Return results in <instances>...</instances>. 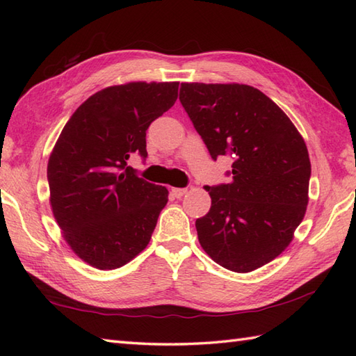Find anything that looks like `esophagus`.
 <instances>
[{
	"mask_svg": "<svg viewBox=\"0 0 356 356\" xmlns=\"http://www.w3.org/2000/svg\"><path fill=\"white\" fill-rule=\"evenodd\" d=\"M186 194V188H171V195L174 199H180Z\"/></svg>",
	"mask_w": 356,
	"mask_h": 356,
	"instance_id": "34e87169",
	"label": "esophagus"
}]
</instances>
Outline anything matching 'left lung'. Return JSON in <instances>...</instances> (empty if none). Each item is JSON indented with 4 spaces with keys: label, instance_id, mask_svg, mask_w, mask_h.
<instances>
[{
    "label": "left lung",
    "instance_id": "8db88e82",
    "mask_svg": "<svg viewBox=\"0 0 356 356\" xmlns=\"http://www.w3.org/2000/svg\"><path fill=\"white\" fill-rule=\"evenodd\" d=\"M182 102L213 159L232 157L231 182L205 186L199 241L220 266L251 272L289 246L309 202L311 161L292 120L245 84L184 82Z\"/></svg>",
    "mask_w": 356,
    "mask_h": 356
}]
</instances>
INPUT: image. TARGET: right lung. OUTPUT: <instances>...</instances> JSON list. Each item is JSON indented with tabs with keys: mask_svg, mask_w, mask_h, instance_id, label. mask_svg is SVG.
<instances>
[{
	"mask_svg": "<svg viewBox=\"0 0 356 356\" xmlns=\"http://www.w3.org/2000/svg\"><path fill=\"white\" fill-rule=\"evenodd\" d=\"M179 82H127L90 96L73 113L47 165L50 207L72 251L90 266H124L149 243L168 202L165 186L127 166L147 157V130L177 99Z\"/></svg>",
	"mask_w": 356,
	"mask_h": 356,
	"instance_id": "right-lung-1",
	"label": "right lung"
}]
</instances>
